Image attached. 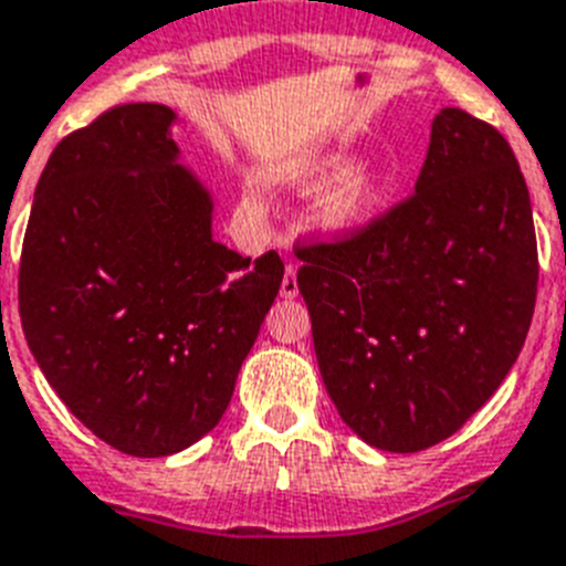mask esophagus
<instances>
[{
	"label": "esophagus",
	"mask_w": 566,
	"mask_h": 566,
	"mask_svg": "<svg viewBox=\"0 0 566 566\" xmlns=\"http://www.w3.org/2000/svg\"><path fill=\"white\" fill-rule=\"evenodd\" d=\"M280 297H297V269L294 265H286V272H283V283H280Z\"/></svg>",
	"instance_id": "1"
}]
</instances>
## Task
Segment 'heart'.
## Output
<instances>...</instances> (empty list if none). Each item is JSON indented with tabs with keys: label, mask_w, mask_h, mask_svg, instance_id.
I'll use <instances>...</instances> for the list:
<instances>
[{
	"label": "heart",
	"mask_w": 566,
	"mask_h": 566,
	"mask_svg": "<svg viewBox=\"0 0 566 566\" xmlns=\"http://www.w3.org/2000/svg\"><path fill=\"white\" fill-rule=\"evenodd\" d=\"M385 190V172L376 165L349 167L329 185L321 202H317V217L326 228H353L361 222L378 202V196Z\"/></svg>",
	"instance_id": "b5f03b06"
}]
</instances>
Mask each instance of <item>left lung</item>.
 I'll return each mask as SVG.
<instances>
[{"label":"left lung","mask_w":566,"mask_h":566,"mask_svg":"<svg viewBox=\"0 0 566 566\" xmlns=\"http://www.w3.org/2000/svg\"><path fill=\"white\" fill-rule=\"evenodd\" d=\"M326 394L373 448L413 454L460 431L530 333L538 242L517 158L446 106L417 190L329 242H297Z\"/></svg>","instance_id":"left-lung-1"}]
</instances>
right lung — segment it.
Instances as JSON below:
<instances>
[{"mask_svg": "<svg viewBox=\"0 0 566 566\" xmlns=\"http://www.w3.org/2000/svg\"><path fill=\"white\" fill-rule=\"evenodd\" d=\"M165 104L112 106L54 147L20 260V317L54 394L106 446L185 451L213 431L283 283L213 240Z\"/></svg>", "mask_w": 566, "mask_h": 566, "instance_id": "obj_1", "label": "right lung"}]
</instances>
